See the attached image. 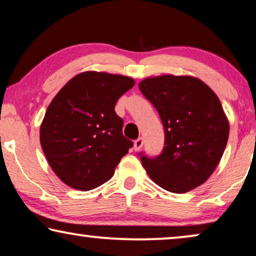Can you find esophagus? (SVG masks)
I'll use <instances>...</instances> for the list:
<instances>
[{"instance_id": "esophagus-1", "label": "esophagus", "mask_w": 256, "mask_h": 256, "mask_svg": "<svg viewBox=\"0 0 256 256\" xmlns=\"http://www.w3.org/2000/svg\"><path fill=\"white\" fill-rule=\"evenodd\" d=\"M144 146V139L142 138H138L134 141V150L138 152L141 150V147Z\"/></svg>"}]
</instances>
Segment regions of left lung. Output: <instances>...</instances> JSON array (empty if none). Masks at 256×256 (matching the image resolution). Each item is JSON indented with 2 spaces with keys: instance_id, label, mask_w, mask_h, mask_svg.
I'll use <instances>...</instances> for the list:
<instances>
[{
  "instance_id": "1",
  "label": "left lung",
  "mask_w": 256,
  "mask_h": 256,
  "mask_svg": "<svg viewBox=\"0 0 256 256\" xmlns=\"http://www.w3.org/2000/svg\"><path fill=\"white\" fill-rule=\"evenodd\" d=\"M139 88L158 112L164 148L155 158L140 154L141 164L160 188L186 193L204 184L218 166L228 139V120L220 98L190 76L144 79Z\"/></svg>"
}]
</instances>
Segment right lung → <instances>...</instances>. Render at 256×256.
<instances>
[{"label": "right lung", "mask_w": 256, "mask_h": 256, "mask_svg": "<svg viewBox=\"0 0 256 256\" xmlns=\"http://www.w3.org/2000/svg\"><path fill=\"white\" fill-rule=\"evenodd\" d=\"M133 86L134 79L126 76L86 71L68 80L52 98L40 126V144L64 184L90 190L114 176L133 146L123 136L115 106Z\"/></svg>", "instance_id": "1"}]
</instances>
